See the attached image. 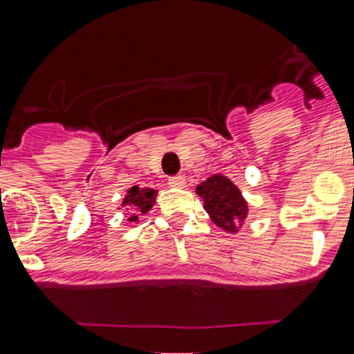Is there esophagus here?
Wrapping results in <instances>:
<instances>
[{
  "label": "esophagus",
  "mask_w": 354,
  "mask_h": 354,
  "mask_svg": "<svg viewBox=\"0 0 354 354\" xmlns=\"http://www.w3.org/2000/svg\"><path fill=\"white\" fill-rule=\"evenodd\" d=\"M169 185L174 187V189H183V187L187 185L185 176H182V174H178V176L169 178Z\"/></svg>",
  "instance_id": "34e87169"
}]
</instances>
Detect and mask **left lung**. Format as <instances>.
Instances as JSON below:
<instances>
[{"mask_svg":"<svg viewBox=\"0 0 354 354\" xmlns=\"http://www.w3.org/2000/svg\"><path fill=\"white\" fill-rule=\"evenodd\" d=\"M196 194L203 200V209L211 222L225 232L236 234L249 214V203L242 191L223 174H212L196 187Z\"/></svg>","mask_w":354,"mask_h":354,"instance_id":"left-lung-1","label":"left lung"}]
</instances>
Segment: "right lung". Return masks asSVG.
I'll return each mask as SVG.
<instances>
[{"mask_svg":"<svg viewBox=\"0 0 354 354\" xmlns=\"http://www.w3.org/2000/svg\"><path fill=\"white\" fill-rule=\"evenodd\" d=\"M156 196L158 189L132 185L131 189L125 192V198L122 200L120 207H125L129 222H140V216H145L152 207H154Z\"/></svg>","mask_w":354,"mask_h":354,"instance_id":"obj_1","label":"right lung"}]
</instances>
